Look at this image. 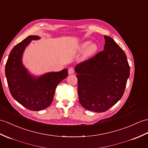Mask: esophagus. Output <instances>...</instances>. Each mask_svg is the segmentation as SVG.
<instances>
[{
	"label": "esophagus",
	"mask_w": 148,
	"mask_h": 148,
	"mask_svg": "<svg viewBox=\"0 0 148 148\" xmlns=\"http://www.w3.org/2000/svg\"><path fill=\"white\" fill-rule=\"evenodd\" d=\"M74 70L73 67H71L69 69V70H68L69 74H73L74 73Z\"/></svg>",
	"instance_id": "34e87169"
}]
</instances>
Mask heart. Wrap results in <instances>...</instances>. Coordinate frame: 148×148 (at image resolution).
<instances>
[{"instance_id":"heart-1","label":"heart","mask_w":148,"mask_h":148,"mask_svg":"<svg viewBox=\"0 0 148 148\" xmlns=\"http://www.w3.org/2000/svg\"><path fill=\"white\" fill-rule=\"evenodd\" d=\"M79 49L80 50H84V58H89L93 56V55L97 52V51L98 50V46L95 43H90V41H86V42H84L81 44Z\"/></svg>"}]
</instances>
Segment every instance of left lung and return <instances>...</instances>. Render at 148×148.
<instances>
[{"label":"left lung","mask_w":148,"mask_h":148,"mask_svg":"<svg viewBox=\"0 0 148 148\" xmlns=\"http://www.w3.org/2000/svg\"><path fill=\"white\" fill-rule=\"evenodd\" d=\"M104 38V50L75 67L79 101L85 109L98 113L121 99L130 75L124 51L111 37Z\"/></svg>","instance_id":"left-lung-1"}]
</instances>
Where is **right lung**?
Instances as JSON below:
<instances>
[{
	"instance_id": "obj_1",
	"label": "right lung",
	"mask_w": 148,
	"mask_h": 148,
	"mask_svg": "<svg viewBox=\"0 0 148 148\" xmlns=\"http://www.w3.org/2000/svg\"><path fill=\"white\" fill-rule=\"evenodd\" d=\"M38 36H27L13 48L7 60L5 74L12 97L25 108L33 111L47 108L53 101L56 89L67 77V69L51 72L36 77L31 75L22 63L25 48Z\"/></svg>"
}]
</instances>
